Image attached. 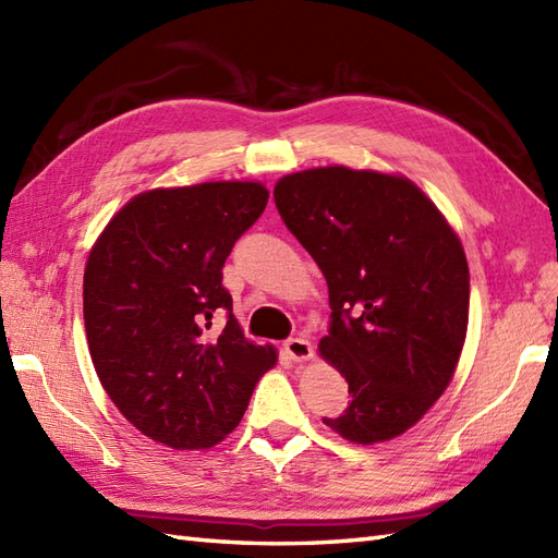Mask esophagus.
<instances>
[{"label":"esophagus","instance_id":"1","mask_svg":"<svg viewBox=\"0 0 558 558\" xmlns=\"http://www.w3.org/2000/svg\"><path fill=\"white\" fill-rule=\"evenodd\" d=\"M283 350H287V355L293 362H305L312 357V343L307 341L305 336H293L289 338L287 343H283Z\"/></svg>","mask_w":558,"mask_h":558}]
</instances>
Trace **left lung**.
<instances>
[{"label":"left lung","instance_id":"8db88e82","mask_svg":"<svg viewBox=\"0 0 558 558\" xmlns=\"http://www.w3.org/2000/svg\"><path fill=\"white\" fill-rule=\"evenodd\" d=\"M275 203L329 287L319 352L345 376L350 404L324 424L360 445L402 436L450 386L464 348L459 236L400 174L312 168L281 177Z\"/></svg>","mask_w":558,"mask_h":558}]
</instances>
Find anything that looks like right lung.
Returning a JSON list of instances; mask_svg holds the SVG:
<instances>
[{"label": "right lung", "instance_id": "1", "mask_svg": "<svg viewBox=\"0 0 558 558\" xmlns=\"http://www.w3.org/2000/svg\"><path fill=\"white\" fill-rule=\"evenodd\" d=\"M269 192L260 182H203L134 196L89 251L83 307L89 355L134 428L174 450L229 436L277 350L246 341L222 287L236 239ZM228 312L222 335L205 331Z\"/></svg>", "mask_w": 558, "mask_h": 558}]
</instances>
